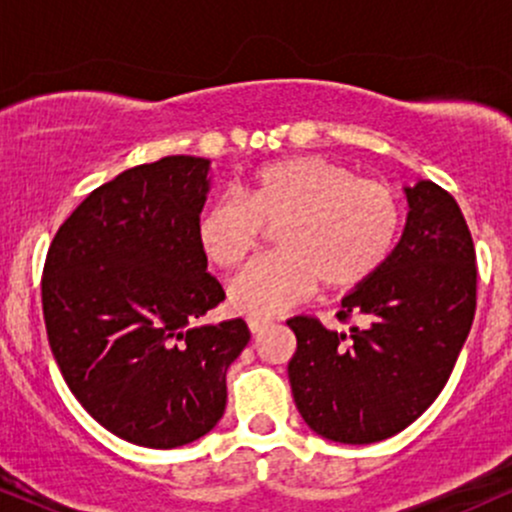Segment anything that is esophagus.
Segmentation results:
<instances>
[{"mask_svg": "<svg viewBox=\"0 0 512 512\" xmlns=\"http://www.w3.org/2000/svg\"><path fill=\"white\" fill-rule=\"evenodd\" d=\"M248 327L252 334H260L267 330V327H272V320H269V317H248Z\"/></svg>", "mask_w": 512, "mask_h": 512, "instance_id": "34e87169", "label": "esophagus"}]
</instances>
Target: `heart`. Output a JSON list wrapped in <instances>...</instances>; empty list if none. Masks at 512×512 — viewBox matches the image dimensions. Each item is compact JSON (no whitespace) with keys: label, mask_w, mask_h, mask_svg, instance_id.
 Returning a JSON list of instances; mask_svg holds the SVG:
<instances>
[{"label":"heart","mask_w":512,"mask_h":512,"mask_svg":"<svg viewBox=\"0 0 512 512\" xmlns=\"http://www.w3.org/2000/svg\"><path fill=\"white\" fill-rule=\"evenodd\" d=\"M402 199L390 185L356 178L325 156L264 163L238 185V199H216L197 219V245L219 269H236L276 228L279 252L245 267L228 286L231 308L276 315L317 284L351 291L383 269L399 243Z\"/></svg>","instance_id":"heart-1"}]
</instances>
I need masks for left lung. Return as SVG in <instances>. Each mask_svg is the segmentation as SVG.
Wrapping results in <instances>:
<instances>
[{"label":"left lung","mask_w":512,"mask_h":512,"mask_svg":"<svg viewBox=\"0 0 512 512\" xmlns=\"http://www.w3.org/2000/svg\"><path fill=\"white\" fill-rule=\"evenodd\" d=\"M407 226L373 279L342 298L327 330L298 315L289 361L291 392L317 436L346 445L404 431L448 383L477 310V252L455 197L431 180L404 187Z\"/></svg>","instance_id":"obj_1"}]
</instances>
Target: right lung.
<instances>
[{
	"instance_id": "add662e5",
	"label": "right lung",
	"mask_w": 512,
	"mask_h": 512,
	"mask_svg": "<svg viewBox=\"0 0 512 512\" xmlns=\"http://www.w3.org/2000/svg\"><path fill=\"white\" fill-rule=\"evenodd\" d=\"M209 158L166 156L96 187L52 238L43 315L64 383L117 438L170 450L226 409L245 320L199 325L226 293L207 272L197 219Z\"/></svg>"
}]
</instances>
